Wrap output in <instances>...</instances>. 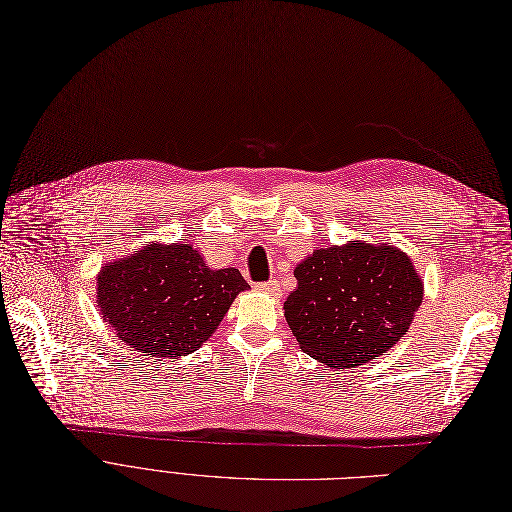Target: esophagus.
<instances>
[{"label":"esophagus","mask_w":512,"mask_h":512,"mask_svg":"<svg viewBox=\"0 0 512 512\" xmlns=\"http://www.w3.org/2000/svg\"><path fill=\"white\" fill-rule=\"evenodd\" d=\"M256 289L262 291V294L273 296V298H281V285H279V281H275V279H273V281H266V283H258Z\"/></svg>","instance_id":"obj_1"}]
</instances>
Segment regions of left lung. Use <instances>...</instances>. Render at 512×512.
<instances>
[{"label":"left lung","mask_w":512,"mask_h":512,"mask_svg":"<svg viewBox=\"0 0 512 512\" xmlns=\"http://www.w3.org/2000/svg\"><path fill=\"white\" fill-rule=\"evenodd\" d=\"M294 277L285 321L300 348L333 369H356L400 342L425 291L410 256L387 241L319 248Z\"/></svg>","instance_id":"8db88e82"}]
</instances>
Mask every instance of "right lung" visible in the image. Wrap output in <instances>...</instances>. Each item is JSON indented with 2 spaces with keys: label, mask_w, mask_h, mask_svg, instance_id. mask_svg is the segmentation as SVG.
Returning <instances> with one entry per match:
<instances>
[{
  "label": "right lung",
  "mask_w": 512,
  "mask_h": 512,
  "mask_svg": "<svg viewBox=\"0 0 512 512\" xmlns=\"http://www.w3.org/2000/svg\"><path fill=\"white\" fill-rule=\"evenodd\" d=\"M246 289L237 269H210L189 241H150L102 266L95 304L120 342L143 356L181 358L204 346Z\"/></svg>",
  "instance_id": "add662e5"
}]
</instances>
